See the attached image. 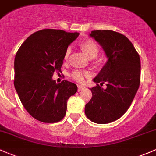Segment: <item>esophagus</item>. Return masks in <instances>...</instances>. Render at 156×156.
<instances>
[{"label": "esophagus", "instance_id": "esophagus-1", "mask_svg": "<svg viewBox=\"0 0 156 156\" xmlns=\"http://www.w3.org/2000/svg\"><path fill=\"white\" fill-rule=\"evenodd\" d=\"M77 87H78V91H82V90H83V88H85V87L83 86V85H78Z\"/></svg>", "mask_w": 156, "mask_h": 156}]
</instances>
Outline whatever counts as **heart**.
Masks as SVG:
<instances>
[{
  "mask_svg": "<svg viewBox=\"0 0 156 156\" xmlns=\"http://www.w3.org/2000/svg\"><path fill=\"white\" fill-rule=\"evenodd\" d=\"M81 48L88 58H95L98 55V46L94 41H91V40H87V41H84V42L81 44ZM70 53H71V48H68L66 51H65V58H68ZM91 76V73L88 71H84V70H75V71H72L71 73H70L71 78L73 79L75 81L79 82V83H83L85 78L88 77V76Z\"/></svg>",
  "mask_w": 156,
  "mask_h": 156,
  "instance_id": "obj_1",
  "label": "heart"
}]
</instances>
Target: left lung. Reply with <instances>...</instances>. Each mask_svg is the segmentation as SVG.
<instances>
[{
    "instance_id": "8db88e82",
    "label": "left lung",
    "mask_w": 156,
    "mask_h": 156,
    "mask_svg": "<svg viewBox=\"0 0 156 156\" xmlns=\"http://www.w3.org/2000/svg\"><path fill=\"white\" fill-rule=\"evenodd\" d=\"M89 36L102 47L107 62L93 80L92 98L85 113L92 122L105 124L115 121L128 110L140 85V60L131 41L112 30H94ZM105 82V90L98 85Z\"/></svg>"
}]
</instances>
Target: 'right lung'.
Segmentation results:
<instances>
[{
  "label": "right lung",
  "instance_id": "1",
  "mask_svg": "<svg viewBox=\"0 0 156 156\" xmlns=\"http://www.w3.org/2000/svg\"><path fill=\"white\" fill-rule=\"evenodd\" d=\"M79 33L44 29L27 38L16 55L14 85L25 109L43 123H56L65 117L67 101L77 91L74 83L53 80L61 71L65 51Z\"/></svg>",
  "mask_w": 156,
  "mask_h": 156
}]
</instances>
